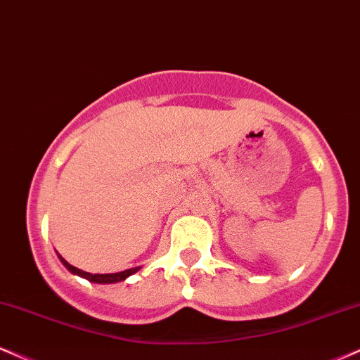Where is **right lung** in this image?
<instances>
[{"instance_id":"obj_1","label":"right lung","mask_w":360,"mask_h":360,"mask_svg":"<svg viewBox=\"0 0 360 360\" xmlns=\"http://www.w3.org/2000/svg\"><path fill=\"white\" fill-rule=\"evenodd\" d=\"M58 257H60V261L63 263V266H65V268L69 269L70 273L77 274V276L86 278V280L92 281V283H101V285H109V283H120V281H124L126 278L131 276V274H134V273H136L138 269H139V268H131V269H124V271H121V273H111V274H92V273H86V271H82V269H79V268H75V266L69 264V263H67L65 259H63V257H62L60 255H58Z\"/></svg>"}]
</instances>
